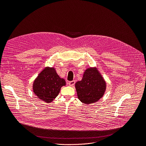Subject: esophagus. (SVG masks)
Wrapping results in <instances>:
<instances>
[{
	"label": "esophagus",
	"instance_id": "esophagus-1",
	"mask_svg": "<svg viewBox=\"0 0 146 146\" xmlns=\"http://www.w3.org/2000/svg\"><path fill=\"white\" fill-rule=\"evenodd\" d=\"M75 80H72V81H70L69 82H68V85H70V86H73L74 84H75Z\"/></svg>",
	"mask_w": 146,
	"mask_h": 146
}]
</instances>
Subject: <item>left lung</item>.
Wrapping results in <instances>:
<instances>
[{"mask_svg":"<svg viewBox=\"0 0 146 146\" xmlns=\"http://www.w3.org/2000/svg\"><path fill=\"white\" fill-rule=\"evenodd\" d=\"M78 97L82 103L90 104L103 96L106 84L96 68H87L80 81L75 84Z\"/></svg>","mask_w":146,"mask_h":146,"instance_id":"8db88e82","label":"left lung"}]
</instances>
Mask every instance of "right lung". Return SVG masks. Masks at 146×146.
<instances>
[{"label":"right lung","instance_id":"right-lung-1","mask_svg":"<svg viewBox=\"0 0 146 146\" xmlns=\"http://www.w3.org/2000/svg\"><path fill=\"white\" fill-rule=\"evenodd\" d=\"M66 85L54 68L46 67L38 75L33 85V92L38 98L49 103L58 96L61 88Z\"/></svg>","mask_w":146,"mask_h":146}]
</instances>
